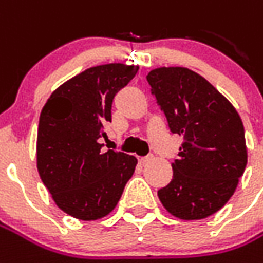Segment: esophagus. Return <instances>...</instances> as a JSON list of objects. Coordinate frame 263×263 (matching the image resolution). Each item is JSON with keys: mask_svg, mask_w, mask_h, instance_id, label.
Instances as JSON below:
<instances>
[{"mask_svg": "<svg viewBox=\"0 0 263 263\" xmlns=\"http://www.w3.org/2000/svg\"><path fill=\"white\" fill-rule=\"evenodd\" d=\"M151 159H152V155H149V157H141L139 158V162L146 163V162H149Z\"/></svg>", "mask_w": 263, "mask_h": 263, "instance_id": "obj_1", "label": "esophagus"}]
</instances>
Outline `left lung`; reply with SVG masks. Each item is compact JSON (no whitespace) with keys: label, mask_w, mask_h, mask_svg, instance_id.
Masks as SVG:
<instances>
[{"label":"left lung","mask_w":263,"mask_h":263,"mask_svg":"<svg viewBox=\"0 0 263 263\" xmlns=\"http://www.w3.org/2000/svg\"><path fill=\"white\" fill-rule=\"evenodd\" d=\"M146 80L171 132L183 137L159 201L179 219L208 218L234 195L247 168L242 119L212 84L188 68H157Z\"/></svg>","instance_id":"1"}]
</instances>
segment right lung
I'll return each mask as SVG.
<instances>
[{
	"label": "right lung",
	"mask_w": 263,
	"mask_h": 263,
	"mask_svg": "<svg viewBox=\"0 0 263 263\" xmlns=\"http://www.w3.org/2000/svg\"><path fill=\"white\" fill-rule=\"evenodd\" d=\"M137 72L138 67L125 64L88 68L57 88L42 108L36 168L57 206L77 219L106 216L135 171L137 158L104 152L100 142L114 97Z\"/></svg>",
	"instance_id": "right-lung-1"
}]
</instances>
